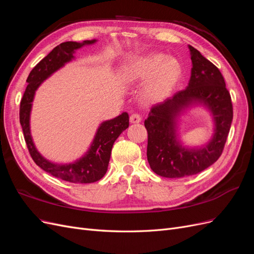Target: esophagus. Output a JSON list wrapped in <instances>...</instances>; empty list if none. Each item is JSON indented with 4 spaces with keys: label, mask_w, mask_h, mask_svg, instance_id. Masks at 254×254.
Masks as SVG:
<instances>
[{
    "label": "esophagus",
    "mask_w": 254,
    "mask_h": 254,
    "mask_svg": "<svg viewBox=\"0 0 254 254\" xmlns=\"http://www.w3.org/2000/svg\"><path fill=\"white\" fill-rule=\"evenodd\" d=\"M142 121V117L139 113H132L130 115V122L132 123V124H136V123H140Z\"/></svg>",
    "instance_id": "obj_1"
}]
</instances>
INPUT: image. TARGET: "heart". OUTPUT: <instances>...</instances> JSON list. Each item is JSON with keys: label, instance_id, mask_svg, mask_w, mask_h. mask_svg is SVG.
Listing matches in <instances>:
<instances>
[{"label": "heart", "instance_id": "heart-1", "mask_svg": "<svg viewBox=\"0 0 254 254\" xmlns=\"http://www.w3.org/2000/svg\"><path fill=\"white\" fill-rule=\"evenodd\" d=\"M180 64L173 57H165L161 54L137 57L126 67L127 78L141 80L148 78L145 93L149 98L156 99L170 89L180 75Z\"/></svg>", "mask_w": 254, "mask_h": 254}]
</instances>
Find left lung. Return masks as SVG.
I'll return each instance as SVG.
<instances>
[{
  "instance_id": "1",
  "label": "left lung",
  "mask_w": 254,
  "mask_h": 254,
  "mask_svg": "<svg viewBox=\"0 0 254 254\" xmlns=\"http://www.w3.org/2000/svg\"><path fill=\"white\" fill-rule=\"evenodd\" d=\"M193 67L188 87L151 107L144 125L147 129V160L151 170L165 178L196 175L221 156L233 120V107L224 76L217 66L189 45ZM203 104L213 115L215 129L202 149H187L176 139V119L188 106Z\"/></svg>"
}]
</instances>
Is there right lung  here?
<instances>
[{
	"label": "right lung",
	"mask_w": 254,
	"mask_h": 254,
	"mask_svg": "<svg viewBox=\"0 0 254 254\" xmlns=\"http://www.w3.org/2000/svg\"><path fill=\"white\" fill-rule=\"evenodd\" d=\"M95 42L96 40H86L81 43L67 41L57 45L29 73L26 79L28 84L20 103V123L30 157L43 171L56 178L72 183H92L103 178L108 170L112 146L115 140L129 126L128 113L123 112L117 118L103 122L97 129L89 150L79 160L68 164H57L44 159L35 147L30 135V110H32L35 92L41 82L68 61H71L74 58L73 54L76 50L80 49L83 45L93 44Z\"/></svg>",
	"instance_id": "obj_1"
}]
</instances>
